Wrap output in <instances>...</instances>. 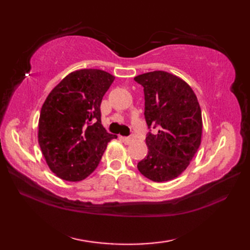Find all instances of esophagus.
Masks as SVG:
<instances>
[{"mask_svg":"<svg viewBox=\"0 0 250 250\" xmlns=\"http://www.w3.org/2000/svg\"><path fill=\"white\" fill-rule=\"evenodd\" d=\"M120 140L125 143V144H126V145H129V144H131L132 142H133V139H132V137H120Z\"/></svg>","mask_w":250,"mask_h":250,"instance_id":"34e87169","label":"esophagus"}]
</instances>
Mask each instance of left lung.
Instances as JSON below:
<instances>
[{
  "instance_id": "left-lung-1",
  "label": "left lung",
  "mask_w": 250,
  "mask_h": 250,
  "mask_svg": "<svg viewBox=\"0 0 250 250\" xmlns=\"http://www.w3.org/2000/svg\"><path fill=\"white\" fill-rule=\"evenodd\" d=\"M134 81L144 87L148 128L159 126L157 135H147V156L137 168L152 182H168L188 167L201 145L203 122L198 98L182 78L164 71L141 74Z\"/></svg>"
}]
</instances>
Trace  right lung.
<instances>
[{"label":"right lung","mask_w":250,"mask_h":250,"mask_svg":"<svg viewBox=\"0 0 250 250\" xmlns=\"http://www.w3.org/2000/svg\"><path fill=\"white\" fill-rule=\"evenodd\" d=\"M115 76L83 68L66 75L46 98L39 120V144L47 166L67 182L87 178L117 139L101 124V102Z\"/></svg>","instance_id":"1"}]
</instances>
